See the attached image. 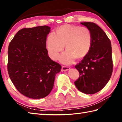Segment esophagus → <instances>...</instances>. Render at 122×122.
Segmentation results:
<instances>
[{"label": "esophagus", "mask_w": 122, "mask_h": 122, "mask_svg": "<svg viewBox=\"0 0 122 122\" xmlns=\"http://www.w3.org/2000/svg\"><path fill=\"white\" fill-rule=\"evenodd\" d=\"M70 69V68L69 67H67V66H62V70L64 71H66Z\"/></svg>", "instance_id": "34e87169"}]
</instances>
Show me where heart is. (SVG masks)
Wrapping results in <instances>:
<instances>
[{"mask_svg": "<svg viewBox=\"0 0 122 122\" xmlns=\"http://www.w3.org/2000/svg\"><path fill=\"white\" fill-rule=\"evenodd\" d=\"M92 42L90 30L86 27L66 25L57 29L56 34L51 32L47 40V49L51 59L56 60L60 53L67 49L60 57V61L71 64L75 59L83 58L89 51Z\"/></svg>", "mask_w": 122, "mask_h": 122, "instance_id": "obj_1", "label": "heart"}]
</instances>
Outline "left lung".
<instances>
[{
  "label": "left lung",
  "instance_id": "left-lung-1",
  "mask_svg": "<svg viewBox=\"0 0 122 122\" xmlns=\"http://www.w3.org/2000/svg\"><path fill=\"white\" fill-rule=\"evenodd\" d=\"M90 30L92 46L87 55L75 67L80 76L74 83L78 90L86 94H94L102 90L112 75L113 63L110 39L96 24L81 22Z\"/></svg>",
  "mask_w": 122,
  "mask_h": 122
}]
</instances>
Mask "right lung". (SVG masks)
Here are the masks:
<instances>
[{
  "mask_svg": "<svg viewBox=\"0 0 122 122\" xmlns=\"http://www.w3.org/2000/svg\"><path fill=\"white\" fill-rule=\"evenodd\" d=\"M47 26L22 28L10 42L7 71L18 92L27 97L39 99L52 90L55 75L61 66L51 60L46 49Z\"/></svg>",
  "mask_w": 122,
  "mask_h": 122,
  "instance_id": "obj_1",
  "label": "right lung"
}]
</instances>
